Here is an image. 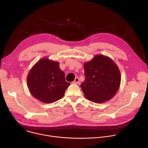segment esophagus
I'll use <instances>...</instances> for the list:
<instances>
[{"label": "esophagus", "instance_id": "34e87169", "mask_svg": "<svg viewBox=\"0 0 148 148\" xmlns=\"http://www.w3.org/2000/svg\"><path fill=\"white\" fill-rule=\"evenodd\" d=\"M79 82V79L78 77H76L74 79V81H73L74 84H78Z\"/></svg>", "mask_w": 148, "mask_h": 148}]
</instances>
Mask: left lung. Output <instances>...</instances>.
I'll return each mask as SVG.
<instances>
[{
  "label": "left lung",
  "instance_id": "left-lung-1",
  "mask_svg": "<svg viewBox=\"0 0 148 148\" xmlns=\"http://www.w3.org/2000/svg\"><path fill=\"white\" fill-rule=\"evenodd\" d=\"M84 67L86 79L80 87L88 100L102 103L115 96L120 86L121 74L110 58L97 55Z\"/></svg>",
  "mask_w": 148,
  "mask_h": 148
}]
</instances>
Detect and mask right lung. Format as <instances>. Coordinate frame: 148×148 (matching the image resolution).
I'll return each mask as SVG.
<instances>
[{
    "instance_id": "right-lung-1",
    "label": "right lung",
    "mask_w": 148,
    "mask_h": 148,
    "mask_svg": "<svg viewBox=\"0 0 148 148\" xmlns=\"http://www.w3.org/2000/svg\"><path fill=\"white\" fill-rule=\"evenodd\" d=\"M57 61L43 58L29 73L27 82L30 93L38 101L52 103L61 99L69 86L65 74Z\"/></svg>"
}]
</instances>
